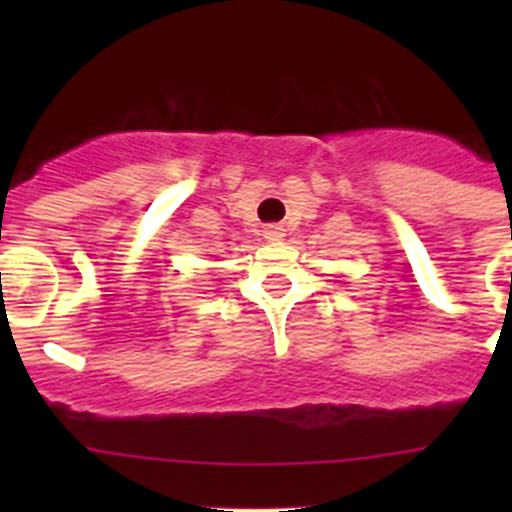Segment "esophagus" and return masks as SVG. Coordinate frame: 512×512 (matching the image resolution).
Returning <instances> with one entry per match:
<instances>
[{
	"label": "esophagus",
	"mask_w": 512,
	"mask_h": 512,
	"mask_svg": "<svg viewBox=\"0 0 512 512\" xmlns=\"http://www.w3.org/2000/svg\"><path fill=\"white\" fill-rule=\"evenodd\" d=\"M262 235H265V240H270V242H280L282 237H285V227H282V225H267L265 230H262Z\"/></svg>",
	"instance_id": "1"
}]
</instances>
